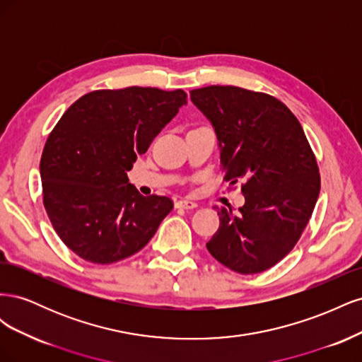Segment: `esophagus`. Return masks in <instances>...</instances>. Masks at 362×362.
<instances>
[{"label": "esophagus", "mask_w": 362, "mask_h": 362, "mask_svg": "<svg viewBox=\"0 0 362 362\" xmlns=\"http://www.w3.org/2000/svg\"><path fill=\"white\" fill-rule=\"evenodd\" d=\"M175 206L182 208V210H193V208L198 206V204L193 202V201H189V199H181V201L175 202Z\"/></svg>", "instance_id": "obj_1"}]
</instances>
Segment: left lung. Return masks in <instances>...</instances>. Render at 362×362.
Here are the masks:
<instances>
[{
	"instance_id": "left-lung-1",
	"label": "left lung",
	"mask_w": 362,
	"mask_h": 362,
	"mask_svg": "<svg viewBox=\"0 0 362 362\" xmlns=\"http://www.w3.org/2000/svg\"><path fill=\"white\" fill-rule=\"evenodd\" d=\"M218 141L225 181H242L245 205L214 210L210 254L242 275L275 266L298 243L320 193L315 157L296 116L276 98L235 86L190 90Z\"/></svg>"
}]
</instances>
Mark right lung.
I'll use <instances>...</instances> for the list:
<instances>
[{
    "mask_svg": "<svg viewBox=\"0 0 362 362\" xmlns=\"http://www.w3.org/2000/svg\"><path fill=\"white\" fill-rule=\"evenodd\" d=\"M185 104L181 89L134 86L87 93L60 117L40 158L43 205L76 255L112 264L154 237L173 202L140 194L127 172Z\"/></svg>",
    "mask_w": 362,
    "mask_h": 362,
    "instance_id": "right-lung-1",
    "label": "right lung"
}]
</instances>
